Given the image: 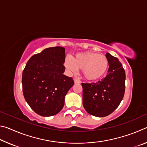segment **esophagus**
Listing matches in <instances>:
<instances>
[{"instance_id": "obj_1", "label": "esophagus", "mask_w": 147, "mask_h": 147, "mask_svg": "<svg viewBox=\"0 0 147 147\" xmlns=\"http://www.w3.org/2000/svg\"><path fill=\"white\" fill-rule=\"evenodd\" d=\"M74 84H80V80H78V78H74Z\"/></svg>"}]
</instances>
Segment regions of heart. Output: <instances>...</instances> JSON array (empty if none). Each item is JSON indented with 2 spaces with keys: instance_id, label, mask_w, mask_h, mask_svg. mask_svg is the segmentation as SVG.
Returning <instances> with one entry per match:
<instances>
[{
  "instance_id": "heart-1",
  "label": "heart",
  "mask_w": 147,
  "mask_h": 147,
  "mask_svg": "<svg viewBox=\"0 0 147 147\" xmlns=\"http://www.w3.org/2000/svg\"><path fill=\"white\" fill-rule=\"evenodd\" d=\"M64 65L69 73H74L77 69H80L82 70L86 80L94 81L105 75L108 69L109 62L104 55L86 52L75 54L71 59L66 58Z\"/></svg>"
}]
</instances>
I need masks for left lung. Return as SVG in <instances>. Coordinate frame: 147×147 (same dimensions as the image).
Listing matches in <instances>:
<instances>
[{"label":"left lung","instance_id":"1","mask_svg":"<svg viewBox=\"0 0 147 147\" xmlns=\"http://www.w3.org/2000/svg\"><path fill=\"white\" fill-rule=\"evenodd\" d=\"M108 73L96 83H82L83 106L87 112L103 117L111 114L120 104L125 91L126 74L119 59L106 53Z\"/></svg>","mask_w":147,"mask_h":147}]
</instances>
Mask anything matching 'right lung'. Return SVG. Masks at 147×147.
Here are the masks:
<instances>
[{"mask_svg": "<svg viewBox=\"0 0 147 147\" xmlns=\"http://www.w3.org/2000/svg\"><path fill=\"white\" fill-rule=\"evenodd\" d=\"M65 57L63 47H50L32 56L24 69L22 84L24 98L39 115L58 113L64 106L65 96L74 85L73 78L63 74Z\"/></svg>", "mask_w": 147, "mask_h": 147, "instance_id": "obj_1", "label": "right lung"}]
</instances>
